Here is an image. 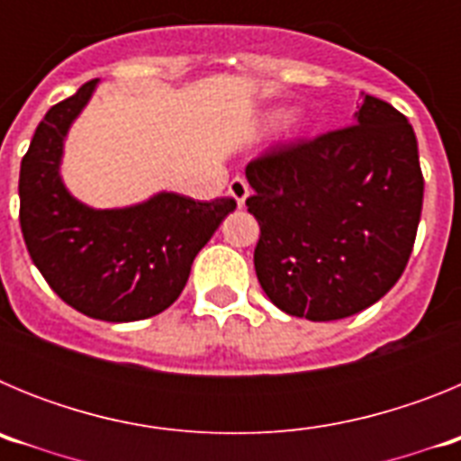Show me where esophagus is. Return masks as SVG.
Instances as JSON below:
<instances>
[{
    "instance_id": "esophagus-1",
    "label": "esophagus",
    "mask_w": 461,
    "mask_h": 461,
    "mask_svg": "<svg viewBox=\"0 0 461 461\" xmlns=\"http://www.w3.org/2000/svg\"><path fill=\"white\" fill-rule=\"evenodd\" d=\"M228 194L233 195L235 203H238V205L242 207L244 201L249 198L251 189H249V185H247V180H244V177H235V180L230 182V185H228Z\"/></svg>"
}]
</instances>
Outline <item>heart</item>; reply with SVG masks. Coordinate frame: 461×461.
I'll return each instance as SVG.
<instances>
[{"mask_svg":"<svg viewBox=\"0 0 461 461\" xmlns=\"http://www.w3.org/2000/svg\"><path fill=\"white\" fill-rule=\"evenodd\" d=\"M288 117H291V113H288L286 108H272L266 115V122L270 126H279L284 124V122H288Z\"/></svg>","mask_w":461,"mask_h":461,"instance_id":"b5f03b06","label":"heart"}]
</instances>
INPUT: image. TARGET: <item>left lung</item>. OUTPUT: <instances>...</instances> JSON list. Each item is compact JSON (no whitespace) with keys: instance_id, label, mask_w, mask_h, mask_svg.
<instances>
[{"instance_id":"left-lung-1","label":"left lung","mask_w":461,"mask_h":461,"mask_svg":"<svg viewBox=\"0 0 461 461\" xmlns=\"http://www.w3.org/2000/svg\"><path fill=\"white\" fill-rule=\"evenodd\" d=\"M353 126L247 166L260 226L256 276L272 304L337 321L378 303L404 272L422 212L413 126L360 92Z\"/></svg>"}]
</instances>
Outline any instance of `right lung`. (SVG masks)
<instances>
[{
  "label": "right lung",
  "mask_w": 461,
  "mask_h": 461,
  "mask_svg": "<svg viewBox=\"0 0 461 461\" xmlns=\"http://www.w3.org/2000/svg\"><path fill=\"white\" fill-rule=\"evenodd\" d=\"M96 87L99 80L85 83L36 126L20 164V228L34 266L64 303L89 319L129 323L180 297L194 258L238 203L173 191L110 210L78 201L62 180L64 142Z\"/></svg>",
  "instance_id": "obj_1"
}]
</instances>
